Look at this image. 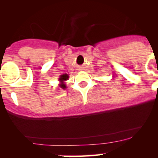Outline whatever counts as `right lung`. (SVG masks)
<instances>
[{
	"mask_svg": "<svg viewBox=\"0 0 158 158\" xmlns=\"http://www.w3.org/2000/svg\"><path fill=\"white\" fill-rule=\"evenodd\" d=\"M68 78H69V76H68L67 74L62 75V76H60V82H64V81H66V79H68ZM60 86H61V88H63V89L66 88V85H65V84H63V83L60 84Z\"/></svg>",
	"mask_w": 158,
	"mask_h": 158,
	"instance_id": "add662e5",
	"label": "right lung"
}]
</instances>
